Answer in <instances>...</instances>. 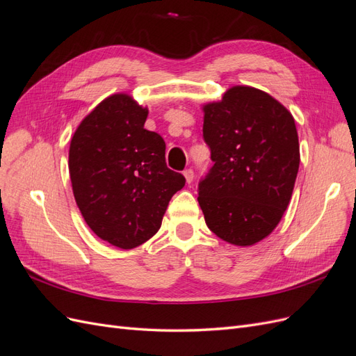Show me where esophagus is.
<instances>
[{"label": "esophagus", "instance_id": "esophagus-1", "mask_svg": "<svg viewBox=\"0 0 356 356\" xmlns=\"http://www.w3.org/2000/svg\"><path fill=\"white\" fill-rule=\"evenodd\" d=\"M182 174H184L186 181L188 182V184L193 181V178H195V172H193V169H186L184 172H182Z\"/></svg>", "mask_w": 356, "mask_h": 356}]
</instances>
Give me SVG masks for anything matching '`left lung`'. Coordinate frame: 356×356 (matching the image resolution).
I'll use <instances>...</instances> for the list:
<instances>
[{
  "instance_id": "obj_1",
  "label": "left lung",
  "mask_w": 356,
  "mask_h": 356,
  "mask_svg": "<svg viewBox=\"0 0 356 356\" xmlns=\"http://www.w3.org/2000/svg\"><path fill=\"white\" fill-rule=\"evenodd\" d=\"M203 113L213 161L199 182L204 221L225 242L254 245L275 230L293 196L300 165L294 117L250 86H233Z\"/></svg>"
}]
</instances>
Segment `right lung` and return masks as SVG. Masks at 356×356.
Masks as SVG:
<instances>
[{"label": "right lung", "mask_w": 356, "mask_h": 356, "mask_svg": "<svg viewBox=\"0 0 356 356\" xmlns=\"http://www.w3.org/2000/svg\"><path fill=\"white\" fill-rule=\"evenodd\" d=\"M148 110L115 93L83 118L70 145L77 207L92 232L131 250L157 233L186 178L166 166V144L144 129Z\"/></svg>", "instance_id": "add662e5"}]
</instances>
